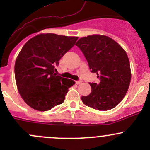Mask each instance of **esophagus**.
<instances>
[{
  "mask_svg": "<svg viewBox=\"0 0 150 150\" xmlns=\"http://www.w3.org/2000/svg\"><path fill=\"white\" fill-rule=\"evenodd\" d=\"M82 82H83V81H76V82H75V83H76V84L79 85V84L82 83Z\"/></svg>",
  "mask_w": 150,
  "mask_h": 150,
  "instance_id": "esophagus-1",
  "label": "esophagus"
}]
</instances>
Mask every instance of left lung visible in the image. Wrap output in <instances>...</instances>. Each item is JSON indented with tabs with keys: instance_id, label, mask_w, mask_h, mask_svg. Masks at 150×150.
<instances>
[{
	"instance_id": "1",
	"label": "left lung",
	"mask_w": 150,
	"mask_h": 150,
	"mask_svg": "<svg viewBox=\"0 0 150 150\" xmlns=\"http://www.w3.org/2000/svg\"><path fill=\"white\" fill-rule=\"evenodd\" d=\"M91 72L99 83L90 84L91 92L81 97L86 105L95 110H111L123 99L131 79L129 59L125 50L112 38L102 35L83 37L76 43Z\"/></svg>"
}]
</instances>
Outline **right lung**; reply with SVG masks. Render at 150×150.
Wrapping results in <instances>:
<instances>
[{
	"instance_id": "obj_1",
	"label": "right lung",
	"mask_w": 150,
	"mask_h": 150,
	"mask_svg": "<svg viewBox=\"0 0 150 150\" xmlns=\"http://www.w3.org/2000/svg\"><path fill=\"white\" fill-rule=\"evenodd\" d=\"M78 37L41 33L24 45L15 62V80L22 99L31 108L48 111L64 102L71 79L55 73V66Z\"/></svg>"
}]
</instances>
